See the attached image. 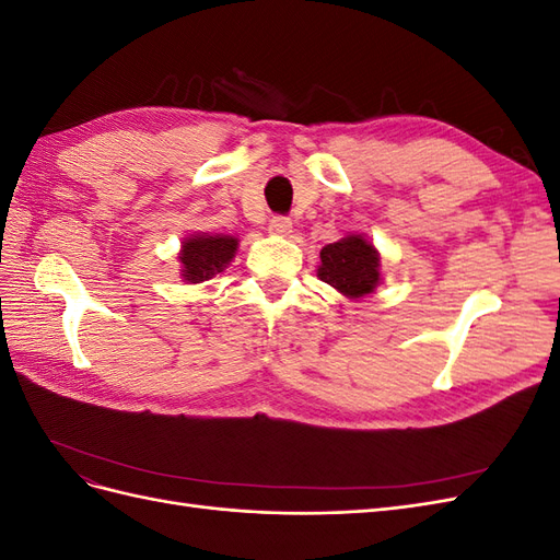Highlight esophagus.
Here are the masks:
<instances>
[{
    "instance_id": "esophagus-1",
    "label": "esophagus",
    "mask_w": 560,
    "mask_h": 560,
    "mask_svg": "<svg viewBox=\"0 0 560 560\" xmlns=\"http://www.w3.org/2000/svg\"><path fill=\"white\" fill-rule=\"evenodd\" d=\"M270 233H276V235H290L292 233V222L287 217H273L270 219Z\"/></svg>"
}]
</instances>
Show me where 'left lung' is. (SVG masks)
I'll list each match as a JSON object with an SVG mask.
<instances>
[{
  "mask_svg": "<svg viewBox=\"0 0 560 560\" xmlns=\"http://www.w3.org/2000/svg\"><path fill=\"white\" fill-rule=\"evenodd\" d=\"M317 278L348 299H362L381 282V257L364 235L352 233L322 247Z\"/></svg>",
  "mask_w": 560,
  "mask_h": 560,
  "instance_id": "left-lung-1",
  "label": "left lung"
}]
</instances>
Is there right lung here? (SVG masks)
Listing matches in <instances>:
<instances>
[{
    "instance_id": "1",
    "label": "right lung",
    "mask_w": 560,
    "mask_h": 560,
    "mask_svg": "<svg viewBox=\"0 0 560 560\" xmlns=\"http://www.w3.org/2000/svg\"><path fill=\"white\" fill-rule=\"evenodd\" d=\"M238 249V238L233 235H206L196 233L182 243L179 264L186 282H206L231 264Z\"/></svg>"
}]
</instances>
